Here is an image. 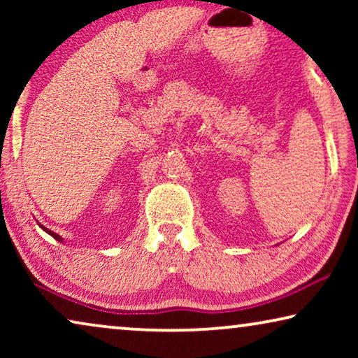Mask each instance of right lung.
Listing matches in <instances>:
<instances>
[{
	"label": "right lung",
	"instance_id": "add662e5",
	"mask_svg": "<svg viewBox=\"0 0 358 358\" xmlns=\"http://www.w3.org/2000/svg\"><path fill=\"white\" fill-rule=\"evenodd\" d=\"M38 227H41V228L43 229V231H47L48 234H50V236H52V238H55V239H57V241H63V239H62V236H60V234H57V233H53V231H50V229H47L45 227H42V224H38Z\"/></svg>",
	"mask_w": 358,
	"mask_h": 358
}]
</instances>
